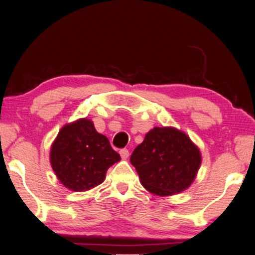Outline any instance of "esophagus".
<instances>
[{
	"label": "esophagus",
	"mask_w": 255,
	"mask_h": 255,
	"mask_svg": "<svg viewBox=\"0 0 255 255\" xmlns=\"http://www.w3.org/2000/svg\"><path fill=\"white\" fill-rule=\"evenodd\" d=\"M120 155H121V157L122 158H128V150L127 149V148H123V149H121L120 150Z\"/></svg>",
	"instance_id": "obj_1"
}]
</instances>
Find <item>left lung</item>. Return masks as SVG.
I'll use <instances>...</instances> for the list:
<instances>
[{"label": "left lung", "instance_id": "8db88e82", "mask_svg": "<svg viewBox=\"0 0 255 255\" xmlns=\"http://www.w3.org/2000/svg\"><path fill=\"white\" fill-rule=\"evenodd\" d=\"M142 186L159 196L190 186L201 165V152L188 135L173 128H154L131 157Z\"/></svg>", "mask_w": 255, "mask_h": 255}]
</instances>
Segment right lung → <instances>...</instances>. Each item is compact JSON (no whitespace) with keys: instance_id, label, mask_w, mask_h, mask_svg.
I'll return each instance as SVG.
<instances>
[{"instance_id":"obj_1","label":"right lung","mask_w":255,"mask_h":255,"mask_svg":"<svg viewBox=\"0 0 255 255\" xmlns=\"http://www.w3.org/2000/svg\"><path fill=\"white\" fill-rule=\"evenodd\" d=\"M120 159V154L113 149L107 136L98 133L87 119L62 128L50 154L58 179L74 191L100 185L108 168Z\"/></svg>"}]
</instances>
